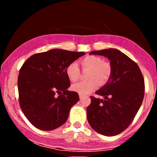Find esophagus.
Masks as SVG:
<instances>
[{
  "mask_svg": "<svg viewBox=\"0 0 157 157\" xmlns=\"http://www.w3.org/2000/svg\"><path fill=\"white\" fill-rule=\"evenodd\" d=\"M84 98V95H81V94H79V99H82V98Z\"/></svg>",
  "mask_w": 157,
  "mask_h": 157,
  "instance_id": "34e87169",
  "label": "esophagus"
}]
</instances>
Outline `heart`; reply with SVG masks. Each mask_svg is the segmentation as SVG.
Segmentation results:
<instances>
[{"label": "heart", "instance_id": "1", "mask_svg": "<svg viewBox=\"0 0 157 157\" xmlns=\"http://www.w3.org/2000/svg\"><path fill=\"white\" fill-rule=\"evenodd\" d=\"M83 70H89L86 81H81L73 84L72 89L82 95H86L97 88L98 84L104 85L109 81L111 75L110 63L102 61L100 57L89 55L80 60ZM68 78L72 82L78 80L80 77V70L76 63H69L66 68Z\"/></svg>", "mask_w": 157, "mask_h": 157}]
</instances>
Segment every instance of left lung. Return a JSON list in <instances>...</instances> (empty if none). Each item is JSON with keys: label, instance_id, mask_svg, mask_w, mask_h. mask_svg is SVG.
Masks as SVG:
<instances>
[{"label": "left lung", "instance_id": "obj_1", "mask_svg": "<svg viewBox=\"0 0 157 157\" xmlns=\"http://www.w3.org/2000/svg\"><path fill=\"white\" fill-rule=\"evenodd\" d=\"M89 54L107 57L111 75L107 83L95 92L104 100L91 96V105L86 109L87 120L99 134L116 136L129 126L141 106L144 79L137 63L120 50L108 48Z\"/></svg>", "mask_w": 157, "mask_h": 157}]
</instances>
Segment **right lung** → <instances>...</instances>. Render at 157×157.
<instances>
[{
  "label": "right lung",
  "instance_id": "add662e5",
  "mask_svg": "<svg viewBox=\"0 0 157 157\" xmlns=\"http://www.w3.org/2000/svg\"><path fill=\"white\" fill-rule=\"evenodd\" d=\"M84 55L52 49L32 55L23 64L18 78L20 107L37 129L50 131L67 121L79 98L78 93L67 90L71 82L66 68Z\"/></svg>",
  "mask_w": 157,
  "mask_h": 157
}]
</instances>
